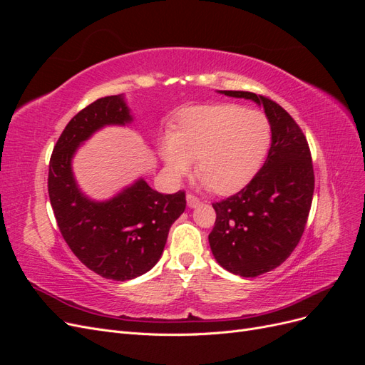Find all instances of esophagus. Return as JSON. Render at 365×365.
Segmentation results:
<instances>
[{
    "label": "esophagus",
    "mask_w": 365,
    "mask_h": 365,
    "mask_svg": "<svg viewBox=\"0 0 365 365\" xmlns=\"http://www.w3.org/2000/svg\"><path fill=\"white\" fill-rule=\"evenodd\" d=\"M187 205L189 207H197V205H201V200L197 196H195V195H192V193H189L187 195Z\"/></svg>",
    "instance_id": "esophagus-1"
}]
</instances>
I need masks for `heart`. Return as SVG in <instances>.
<instances>
[{"instance_id":"b5f03b06","label":"heart","mask_w":365,"mask_h":365,"mask_svg":"<svg viewBox=\"0 0 365 365\" xmlns=\"http://www.w3.org/2000/svg\"><path fill=\"white\" fill-rule=\"evenodd\" d=\"M271 146V123L257 109L240 105L193 106L176 120L161 145L173 176L196 160L204 187L217 195L236 193L256 176Z\"/></svg>"}]
</instances>
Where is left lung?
Segmentation results:
<instances>
[{
    "instance_id": "1",
    "label": "left lung",
    "mask_w": 365,
    "mask_h": 365,
    "mask_svg": "<svg viewBox=\"0 0 365 365\" xmlns=\"http://www.w3.org/2000/svg\"><path fill=\"white\" fill-rule=\"evenodd\" d=\"M263 105L271 123L268 158L236 195L213 202L216 220L208 235L220 267L240 277L277 268L300 242L314 196L311 149L297 121L267 96L224 91Z\"/></svg>"
}]
</instances>
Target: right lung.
Here are the masks:
<instances>
[{"label": "right lung", "instance_id": "obj_1", "mask_svg": "<svg viewBox=\"0 0 365 365\" xmlns=\"http://www.w3.org/2000/svg\"><path fill=\"white\" fill-rule=\"evenodd\" d=\"M130 120L123 97L98 98L68 121L48 165V196L62 237L86 268L117 282L135 279L160 260L170 225L185 210V192L163 195L143 180L105 202L77 189L76 149L97 129Z\"/></svg>", "mask_w": 365, "mask_h": 365}]
</instances>
